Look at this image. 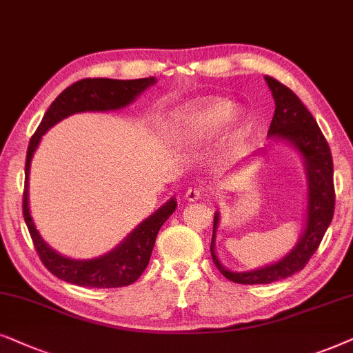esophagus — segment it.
<instances>
[{"label":"esophagus","mask_w":353,"mask_h":353,"mask_svg":"<svg viewBox=\"0 0 353 353\" xmlns=\"http://www.w3.org/2000/svg\"><path fill=\"white\" fill-rule=\"evenodd\" d=\"M185 199L189 201H196L203 199V190L199 189V187H190V189L185 190Z\"/></svg>","instance_id":"esophagus-1"}]
</instances>
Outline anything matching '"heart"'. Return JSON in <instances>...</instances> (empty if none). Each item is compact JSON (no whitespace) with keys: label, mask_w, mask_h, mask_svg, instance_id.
<instances>
[{"label":"heart","mask_w":353,"mask_h":353,"mask_svg":"<svg viewBox=\"0 0 353 353\" xmlns=\"http://www.w3.org/2000/svg\"><path fill=\"white\" fill-rule=\"evenodd\" d=\"M234 115V105L228 100L211 98L185 108L177 124L176 135L181 143L194 145L213 137L225 122ZM233 118V117H232ZM234 137H241L245 132V122L242 117L234 116L231 121Z\"/></svg>","instance_id":"obj_1"}]
</instances>
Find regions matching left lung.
I'll return each mask as SVG.
<instances>
[{
    "instance_id": "1",
    "label": "left lung",
    "mask_w": 353,
    "mask_h": 353,
    "mask_svg": "<svg viewBox=\"0 0 353 353\" xmlns=\"http://www.w3.org/2000/svg\"><path fill=\"white\" fill-rule=\"evenodd\" d=\"M266 82L276 101L274 116H272L268 135L294 143L295 148H299V152L303 154L305 164H307V229L294 250L281 261L261 268V270L232 272L221 265L214 253V236L219 223V214L216 213L213 221V239H211L210 245L211 256H213L214 265L221 274L237 284H270L289 278L297 271L303 270L321 243L324 232L330 228L332 214H334L336 192L334 179H332L334 166H332L330 145L324 139L321 129L318 128L312 112L305 108L300 98L289 87L270 75H266Z\"/></svg>"
}]
</instances>
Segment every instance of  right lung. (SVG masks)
Instances as JSON below:
<instances>
[{"label":"right lung","mask_w":353,"mask_h":353,"mask_svg":"<svg viewBox=\"0 0 353 353\" xmlns=\"http://www.w3.org/2000/svg\"><path fill=\"white\" fill-rule=\"evenodd\" d=\"M154 79H135V81H116V79H82L59 93L45 112L39 129L32 135L26 158V185H23L22 211L32 242L41 263L56 278L65 283L82 285V288L112 289L124 288L135 283L145 268L148 266L150 256L157 241L159 228L176 210V200L171 199L163 208L145 219L130 236L114 250L95 260H70L46 245L35 229L29 213V171L30 159L41 135L56 122L64 119L74 112L83 111H110L119 110L129 105L139 93L153 85Z\"/></svg>","instance_id":"right-lung-1"}]
</instances>
